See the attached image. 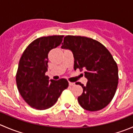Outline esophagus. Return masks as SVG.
I'll list each match as a JSON object with an SVG mask.
<instances>
[{"instance_id": "1", "label": "esophagus", "mask_w": 133, "mask_h": 133, "mask_svg": "<svg viewBox=\"0 0 133 133\" xmlns=\"http://www.w3.org/2000/svg\"><path fill=\"white\" fill-rule=\"evenodd\" d=\"M75 83L74 82H69V85H71V86H72V85H75Z\"/></svg>"}]
</instances>
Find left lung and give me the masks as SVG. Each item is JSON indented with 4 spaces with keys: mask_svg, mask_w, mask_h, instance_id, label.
<instances>
[{
    "mask_svg": "<svg viewBox=\"0 0 133 133\" xmlns=\"http://www.w3.org/2000/svg\"><path fill=\"white\" fill-rule=\"evenodd\" d=\"M61 48L72 51L75 69L85 70L86 85L76 83L83 88L78 97L79 104L89 111L105 108L113 98L118 84V65L111 53L98 41L80 36L65 37Z\"/></svg>",
    "mask_w": 133,
    "mask_h": 133,
    "instance_id": "8db88e82",
    "label": "left lung"
}]
</instances>
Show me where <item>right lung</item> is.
Here are the masks:
<instances>
[{
	"mask_svg": "<svg viewBox=\"0 0 133 133\" xmlns=\"http://www.w3.org/2000/svg\"><path fill=\"white\" fill-rule=\"evenodd\" d=\"M64 35L42 37L33 41L25 48L18 64L16 82L25 102L36 109L53 106L69 85L65 78L48 79L45 75L49 62L48 53L60 45Z\"/></svg>",
	"mask_w": 133,
	"mask_h": 133,
	"instance_id": "add662e5",
	"label": "right lung"
}]
</instances>
